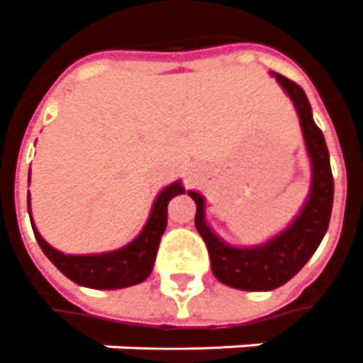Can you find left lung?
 I'll use <instances>...</instances> for the list:
<instances>
[{
  "instance_id": "left-lung-1",
  "label": "left lung",
  "mask_w": 363,
  "mask_h": 363,
  "mask_svg": "<svg viewBox=\"0 0 363 363\" xmlns=\"http://www.w3.org/2000/svg\"><path fill=\"white\" fill-rule=\"evenodd\" d=\"M285 95L293 101L301 125V135L311 164L309 194L291 223L268 240L252 246H236L213 230L207 223V199L195 189L187 195L197 205L195 227L203 236L211 256V269L220 284L242 291H272L287 284L315 254L325 238L330 223L334 201V179L330 156L323 130L313 119L309 99L305 91L281 74L269 72Z\"/></svg>"
}]
</instances>
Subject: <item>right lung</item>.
<instances>
[{
    "instance_id": "1",
    "label": "right lung",
    "mask_w": 363,
    "mask_h": 363,
    "mask_svg": "<svg viewBox=\"0 0 363 363\" xmlns=\"http://www.w3.org/2000/svg\"><path fill=\"white\" fill-rule=\"evenodd\" d=\"M182 194H186L182 179H176L169 186L162 187L160 194L154 199L152 209L143 230L130 242L117 250L99 252V254H64L56 250L37 230L33 213H30V194L27 195V205H29L33 233L40 250L45 252L46 258L50 259L64 276L72 279L74 284L84 285L89 289H123V287L143 284L146 277L152 274L158 244L168 225V203L176 195Z\"/></svg>"
}]
</instances>
